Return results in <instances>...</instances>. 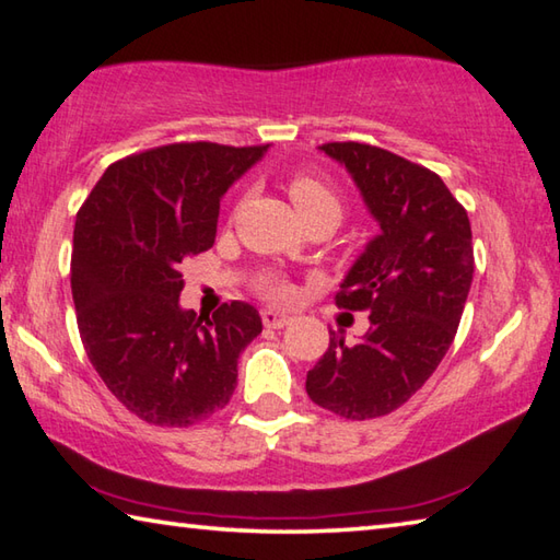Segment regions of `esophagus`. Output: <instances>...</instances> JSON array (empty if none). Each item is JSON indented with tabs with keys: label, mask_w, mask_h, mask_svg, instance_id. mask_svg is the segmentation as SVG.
<instances>
[{
	"label": "esophagus",
	"mask_w": 560,
	"mask_h": 560,
	"mask_svg": "<svg viewBox=\"0 0 560 560\" xmlns=\"http://www.w3.org/2000/svg\"><path fill=\"white\" fill-rule=\"evenodd\" d=\"M260 317H262V325L272 327V329L285 327V325H290V319H292L290 315H285V312H278V310H262Z\"/></svg>",
	"instance_id": "34e87169"
}]
</instances>
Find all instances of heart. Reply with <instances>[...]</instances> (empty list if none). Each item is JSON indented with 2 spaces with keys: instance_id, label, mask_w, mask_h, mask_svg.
I'll use <instances>...</instances> for the list:
<instances>
[{
  "instance_id": "heart-1",
  "label": "heart",
  "mask_w": 560,
  "mask_h": 560,
  "mask_svg": "<svg viewBox=\"0 0 560 560\" xmlns=\"http://www.w3.org/2000/svg\"><path fill=\"white\" fill-rule=\"evenodd\" d=\"M288 194H290V201L295 203L298 213L305 221L317 219V215H335V219L341 215V199L337 196V191L331 189L329 184L317 179V176L295 174L288 184ZM262 292L268 298L282 300L288 298L290 290L282 280H265Z\"/></svg>"
}]
</instances>
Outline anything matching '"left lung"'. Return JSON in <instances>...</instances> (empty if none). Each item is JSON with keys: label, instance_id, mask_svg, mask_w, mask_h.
I'll list each match as a JSON object with an SVG mask.
<instances>
[{"label": "left lung", "instance_id": "obj_1", "mask_svg": "<svg viewBox=\"0 0 560 560\" xmlns=\"http://www.w3.org/2000/svg\"><path fill=\"white\" fill-rule=\"evenodd\" d=\"M319 150L354 179L378 233L337 292L339 307L369 310V331L357 345L331 331L305 388L341 418H378L404 406L453 345L472 285V229L425 166L359 142Z\"/></svg>", "mask_w": 560, "mask_h": 560}]
</instances>
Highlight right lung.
<instances>
[{
  "mask_svg": "<svg viewBox=\"0 0 560 560\" xmlns=\"http://www.w3.org/2000/svg\"><path fill=\"white\" fill-rule=\"evenodd\" d=\"M268 144L176 142L110 164L75 215L71 290L97 376L152 425L201 423L229 404L258 310H184L182 268L209 250L223 194Z\"/></svg>",
  "mask_w": 560,
  "mask_h": 560,
  "instance_id": "add662e5",
  "label": "right lung"
}]
</instances>
